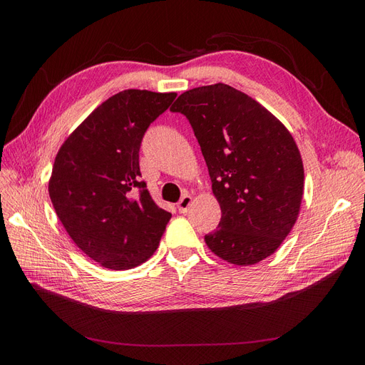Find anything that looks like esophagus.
Instances as JSON below:
<instances>
[{"label":"esophagus","instance_id":"34e87169","mask_svg":"<svg viewBox=\"0 0 365 365\" xmlns=\"http://www.w3.org/2000/svg\"><path fill=\"white\" fill-rule=\"evenodd\" d=\"M192 205V196L190 195H184L181 200H180V202H178V210L181 213H185L187 210H189V207Z\"/></svg>","mask_w":365,"mask_h":365}]
</instances>
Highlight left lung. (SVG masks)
Here are the masks:
<instances>
[{
    "mask_svg": "<svg viewBox=\"0 0 365 365\" xmlns=\"http://www.w3.org/2000/svg\"><path fill=\"white\" fill-rule=\"evenodd\" d=\"M170 111L189 118L222 212L204 237L207 247L239 267L269 257L289 235L303 200L304 169L291 132L225 83L182 93Z\"/></svg>",
    "mask_w": 365,
    "mask_h": 365,
    "instance_id": "1",
    "label": "left lung"
}]
</instances>
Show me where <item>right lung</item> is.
I'll list each match as a JSON object with an SVG mask.
<instances>
[{"instance_id": "obj_1", "label": "right lung", "mask_w": 365, "mask_h": 365, "mask_svg": "<svg viewBox=\"0 0 365 365\" xmlns=\"http://www.w3.org/2000/svg\"><path fill=\"white\" fill-rule=\"evenodd\" d=\"M175 97L148 90L114 94L71 132L54 160V212L74 244L103 268L145 263L172 217L140 181L138 152L146 129Z\"/></svg>"}]
</instances>
